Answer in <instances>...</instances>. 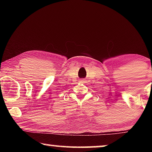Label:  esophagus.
Masks as SVG:
<instances>
[{"label": "esophagus", "instance_id": "obj_1", "mask_svg": "<svg viewBox=\"0 0 152 152\" xmlns=\"http://www.w3.org/2000/svg\"><path fill=\"white\" fill-rule=\"evenodd\" d=\"M80 82H82V83H84V82H86V80H84V79H81Z\"/></svg>", "mask_w": 152, "mask_h": 152}]
</instances>
